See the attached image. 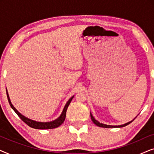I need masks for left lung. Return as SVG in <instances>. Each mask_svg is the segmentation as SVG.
Listing matches in <instances>:
<instances>
[{"label": "left lung", "mask_w": 154, "mask_h": 154, "mask_svg": "<svg viewBox=\"0 0 154 154\" xmlns=\"http://www.w3.org/2000/svg\"><path fill=\"white\" fill-rule=\"evenodd\" d=\"M90 117H91V119H92V122H93V123H94V124H95L96 125L99 126V127L105 128H123V127H125V126L129 125V124H130V123H132V122L134 121V119H135V118H134V119L133 120H132V121L128 122V123H125V124H123V125H106V124H104V123H100V122H99L98 121H97V120H96L95 119H94V118L93 117V116L92 115L91 113H90Z\"/></svg>", "instance_id": "1"}]
</instances>
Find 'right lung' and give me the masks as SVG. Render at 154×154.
<instances>
[{"label": "right lung", "instance_id": "add662e5", "mask_svg": "<svg viewBox=\"0 0 154 154\" xmlns=\"http://www.w3.org/2000/svg\"><path fill=\"white\" fill-rule=\"evenodd\" d=\"M6 93H7L8 100V102H9V104H10V106H11V108L14 111V112H15L18 115V116L20 117L25 123L27 124L29 127H31L32 128H35V129H39V130L53 129V128H56L59 127L60 125H62V124L64 123L65 118H66V113L67 108H68L69 105L70 104L71 100H72L73 97H74V96L71 97L68 100V102H66V104H65L64 109H63L62 113H61V115L57 118V119L54 120V121H50V122H39V121H33V120L29 119V118L24 116V115H22V113L19 112V111L16 109L15 107H14L11 103V101H10V99L9 94H8L7 88H6Z\"/></svg>", "mask_w": 154, "mask_h": 154}]
</instances>
